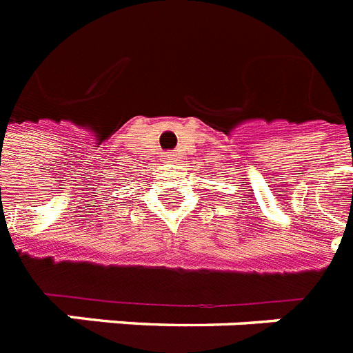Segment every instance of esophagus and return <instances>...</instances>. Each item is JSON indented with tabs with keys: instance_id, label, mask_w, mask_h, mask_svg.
<instances>
[{
	"instance_id": "1",
	"label": "esophagus",
	"mask_w": 353,
	"mask_h": 353,
	"mask_svg": "<svg viewBox=\"0 0 353 353\" xmlns=\"http://www.w3.org/2000/svg\"><path fill=\"white\" fill-rule=\"evenodd\" d=\"M172 157H174V154H172V152H166V154H165V159H166V161H170Z\"/></svg>"
}]
</instances>
